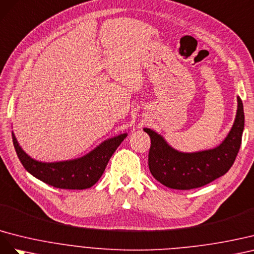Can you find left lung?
<instances>
[{"instance_id":"obj_1","label":"left lung","mask_w":254,"mask_h":254,"mask_svg":"<svg viewBox=\"0 0 254 254\" xmlns=\"http://www.w3.org/2000/svg\"><path fill=\"white\" fill-rule=\"evenodd\" d=\"M245 126L244 105L237 97V111L233 126L218 146L197 152H181L172 148L164 137L144 127L149 134V169L159 183L173 190H187L204 186L226 175L240 151Z\"/></svg>"}]
</instances>
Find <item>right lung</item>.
<instances>
[{"label":"right lung","mask_w":254,"mask_h":254,"mask_svg":"<svg viewBox=\"0 0 254 254\" xmlns=\"http://www.w3.org/2000/svg\"><path fill=\"white\" fill-rule=\"evenodd\" d=\"M11 135L17 155L25 170L46 184L63 190H86L95 185L103 175L114 152L127 136L123 133L108 138L82 157L46 163L27 155L20 147L13 132Z\"/></svg>","instance_id":"add662e5"}]
</instances>
